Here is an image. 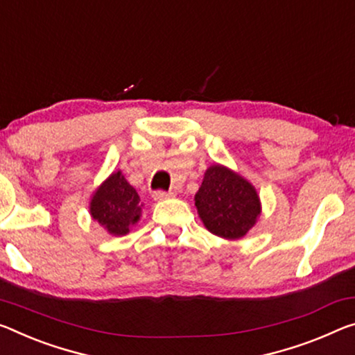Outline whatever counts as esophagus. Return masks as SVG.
Listing matches in <instances>:
<instances>
[{
  "label": "esophagus",
  "mask_w": 355,
  "mask_h": 355,
  "mask_svg": "<svg viewBox=\"0 0 355 355\" xmlns=\"http://www.w3.org/2000/svg\"><path fill=\"white\" fill-rule=\"evenodd\" d=\"M171 196H172L171 191L159 189V191H155V193H153V199L155 200H166V199L171 198Z\"/></svg>",
  "instance_id": "34e87169"
}]
</instances>
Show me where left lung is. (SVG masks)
Wrapping results in <instances>:
<instances>
[{"label":"left lung","instance_id":"1","mask_svg":"<svg viewBox=\"0 0 355 355\" xmlns=\"http://www.w3.org/2000/svg\"><path fill=\"white\" fill-rule=\"evenodd\" d=\"M194 200L204 226L227 240L245 237L261 215L254 187L221 164L207 168Z\"/></svg>","mask_w":355,"mask_h":355}]
</instances>
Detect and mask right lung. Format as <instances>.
Segmentation results:
<instances>
[{
	"label": "right lung",
	"mask_w": 355,
	"mask_h": 355,
	"mask_svg": "<svg viewBox=\"0 0 355 355\" xmlns=\"http://www.w3.org/2000/svg\"><path fill=\"white\" fill-rule=\"evenodd\" d=\"M89 213L94 221L112 235H126L142 215L137 191L118 171L94 191L89 202Z\"/></svg>",
	"instance_id": "1"
}]
</instances>
